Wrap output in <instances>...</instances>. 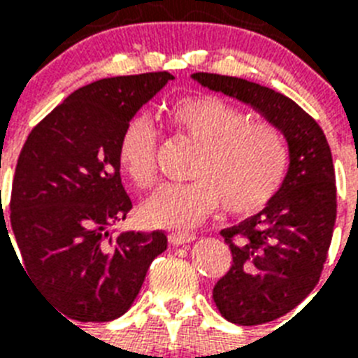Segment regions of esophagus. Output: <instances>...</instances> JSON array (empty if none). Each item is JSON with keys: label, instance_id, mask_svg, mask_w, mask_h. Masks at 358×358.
<instances>
[{"label": "esophagus", "instance_id": "34e87169", "mask_svg": "<svg viewBox=\"0 0 358 358\" xmlns=\"http://www.w3.org/2000/svg\"><path fill=\"white\" fill-rule=\"evenodd\" d=\"M195 239V234H189V232H173L169 234V243L171 245H185L191 243Z\"/></svg>", "mask_w": 358, "mask_h": 358}]
</instances>
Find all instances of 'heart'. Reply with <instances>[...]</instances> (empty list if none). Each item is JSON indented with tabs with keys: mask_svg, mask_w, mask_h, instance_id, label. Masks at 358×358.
Masks as SVG:
<instances>
[{
	"mask_svg": "<svg viewBox=\"0 0 358 358\" xmlns=\"http://www.w3.org/2000/svg\"><path fill=\"white\" fill-rule=\"evenodd\" d=\"M174 134L199 146L187 184H167L146 199L141 215L154 227H189L223 201L232 215L266 208L282 185L288 146L275 126L249 122V115L212 94L174 100L167 108ZM120 171L137 187L156 180L157 134L143 117L126 124L119 139Z\"/></svg>",
	"mask_w": 358,
	"mask_h": 358,
	"instance_id": "heart-1",
	"label": "heart"
}]
</instances>
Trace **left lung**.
Wrapping results in <instances>:
<instances>
[{"instance_id":"left-lung-1","label":"left lung","mask_w":358,"mask_h":358,"mask_svg":"<svg viewBox=\"0 0 358 358\" xmlns=\"http://www.w3.org/2000/svg\"><path fill=\"white\" fill-rule=\"evenodd\" d=\"M191 78L249 103L288 141L289 167L277 195L260 213L221 230L232 267L213 301L224 320L262 325L294 310L320 282L336 221L331 148L320 124L280 92L232 76Z\"/></svg>"}]
</instances>
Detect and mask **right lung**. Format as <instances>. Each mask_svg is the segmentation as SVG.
<instances>
[{"label":"right lung","instance_id":"right-lung-1","mask_svg":"<svg viewBox=\"0 0 358 358\" xmlns=\"http://www.w3.org/2000/svg\"><path fill=\"white\" fill-rule=\"evenodd\" d=\"M171 80L148 72L81 87L31 129L20 152L10 193L20 266L69 322L122 316L167 249L162 230L115 236L108 227L131 210L117 157L122 129Z\"/></svg>","mask_w":358,"mask_h":358}]
</instances>
